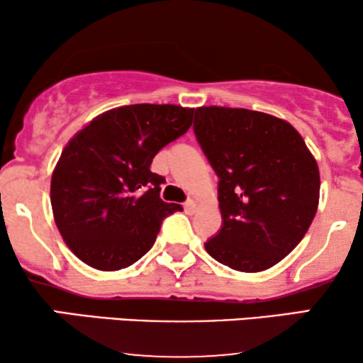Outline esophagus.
Returning a JSON list of instances; mask_svg holds the SVG:
<instances>
[{"label": "esophagus", "mask_w": 363, "mask_h": 363, "mask_svg": "<svg viewBox=\"0 0 363 363\" xmlns=\"http://www.w3.org/2000/svg\"><path fill=\"white\" fill-rule=\"evenodd\" d=\"M183 208H185V211L188 213V215H193V213L196 211V203L193 200H188L183 203Z\"/></svg>", "instance_id": "34e87169"}]
</instances>
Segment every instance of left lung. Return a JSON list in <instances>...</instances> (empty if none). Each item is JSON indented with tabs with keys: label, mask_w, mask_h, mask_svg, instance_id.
<instances>
[{
	"label": "left lung",
	"mask_w": 363,
	"mask_h": 363,
	"mask_svg": "<svg viewBox=\"0 0 363 363\" xmlns=\"http://www.w3.org/2000/svg\"><path fill=\"white\" fill-rule=\"evenodd\" d=\"M193 128L220 178L221 230L205 250L231 269H269L314 220L320 190L315 158L289 122L264 112L198 107Z\"/></svg>",
	"instance_id": "left-lung-1"
}]
</instances>
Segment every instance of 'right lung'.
Returning <instances> with one entry per match:
<instances>
[{"label":"right lung","instance_id":"1","mask_svg":"<svg viewBox=\"0 0 363 363\" xmlns=\"http://www.w3.org/2000/svg\"><path fill=\"white\" fill-rule=\"evenodd\" d=\"M195 108L133 104L92 118L61 153L51 178L54 221L74 255L99 271L132 266L150 251L162 221L182 205L165 203L153 157L182 137Z\"/></svg>","mask_w":363,"mask_h":363}]
</instances>
